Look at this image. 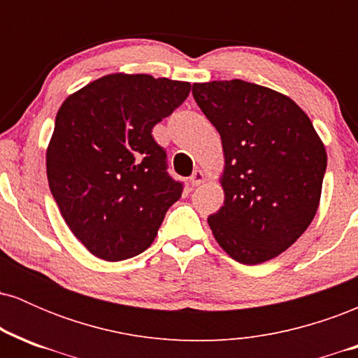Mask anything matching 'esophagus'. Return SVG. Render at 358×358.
Wrapping results in <instances>:
<instances>
[{
  "label": "esophagus",
  "instance_id": "esophagus-1",
  "mask_svg": "<svg viewBox=\"0 0 358 358\" xmlns=\"http://www.w3.org/2000/svg\"><path fill=\"white\" fill-rule=\"evenodd\" d=\"M205 182V173L202 170H195L190 176V185L192 187H200Z\"/></svg>",
  "mask_w": 358,
  "mask_h": 358
}]
</instances>
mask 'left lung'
Masks as SVG:
<instances>
[{"instance_id":"8db88e82","label":"left lung","mask_w":358,"mask_h":358,"mask_svg":"<svg viewBox=\"0 0 358 358\" xmlns=\"http://www.w3.org/2000/svg\"><path fill=\"white\" fill-rule=\"evenodd\" d=\"M193 97L222 139L224 205L208 217L232 259L261 264L306 231L318 210L327 151L294 101L245 80L193 84Z\"/></svg>"}]
</instances>
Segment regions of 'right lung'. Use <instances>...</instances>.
Wrapping results in <instances>:
<instances>
[{
	"mask_svg": "<svg viewBox=\"0 0 358 358\" xmlns=\"http://www.w3.org/2000/svg\"><path fill=\"white\" fill-rule=\"evenodd\" d=\"M190 82L109 73L60 106L47 148L48 187L85 249L122 261L153 244L183 183L166 171L153 131L190 94Z\"/></svg>",
	"mask_w": 358,
	"mask_h": 358,
	"instance_id": "1",
	"label": "right lung"
}]
</instances>
